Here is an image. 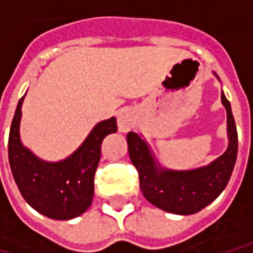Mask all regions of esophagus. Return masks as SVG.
<instances>
[{"label":"esophagus","mask_w":253,"mask_h":253,"mask_svg":"<svg viewBox=\"0 0 253 253\" xmlns=\"http://www.w3.org/2000/svg\"><path fill=\"white\" fill-rule=\"evenodd\" d=\"M135 125V110L133 108H123L118 113V128L120 133H128Z\"/></svg>","instance_id":"34e87169"}]
</instances>
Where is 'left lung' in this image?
Segmentation results:
<instances>
[{
  "mask_svg": "<svg viewBox=\"0 0 253 253\" xmlns=\"http://www.w3.org/2000/svg\"><path fill=\"white\" fill-rule=\"evenodd\" d=\"M213 74L220 81L218 75ZM221 103L227 112L228 147L218 158L199 168L182 170L164 168L143 134L134 131L127 134L128 155L138 170L140 189L151 205L168 213L189 215L200 211L221 195L230 180L238 154L237 126L224 92Z\"/></svg>",
  "mask_w": 253,
  "mask_h": 253,
  "instance_id": "left-lung-1",
  "label": "left lung"
}]
</instances>
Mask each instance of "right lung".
<instances>
[{
    "label": "right lung",
    "mask_w": 253,
    "mask_h": 253,
    "mask_svg": "<svg viewBox=\"0 0 253 253\" xmlns=\"http://www.w3.org/2000/svg\"><path fill=\"white\" fill-rule=\"evenodd\" d=\"M18 102L9 130L8 158L13 179L26 203L53 220H71L92 205L93 176L106 135L116 133V119L96 123L83 144L60 161H44L25 147L21 140L22 105Z\"/></svg>",
    "instance_id": "add662e5"
}]
</instances>
